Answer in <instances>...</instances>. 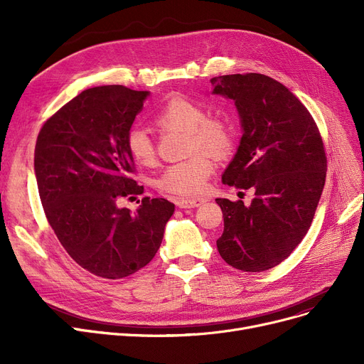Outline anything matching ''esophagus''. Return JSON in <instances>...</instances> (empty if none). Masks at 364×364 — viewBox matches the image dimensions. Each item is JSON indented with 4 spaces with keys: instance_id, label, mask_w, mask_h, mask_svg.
Masks as SVG:
<instances>
[{
    "instance_id": "34e87169",
    "label": "esophagus",
    "mask_w": 364,
    "mask_h": 364,
    "mask_svg": "<svg viewBox=\"0 0 364 364\" xmlns=\"http://www.w3.org/2000/svg\"><path fill=\"white\" fill-rule=\"evenodd\" d=\"M203 202H206V199H203V198H195V199H180V200H177V206H178V208H183V209L198 208V206H200Z\"/></svg>"
}]
</instances>
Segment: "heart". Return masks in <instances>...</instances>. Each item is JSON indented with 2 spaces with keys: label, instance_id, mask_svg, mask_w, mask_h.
Instances as JSON below:
<instances>
[{
  "label": "heart",
  "instance_id": "obj_1",
  "mask_svg": "<svg viewBox=\"0 0 364 364\" xmlns=\"http://www.w3.org/2000/svg\"><path fill=\"white\" fill-rule=\"evenodd\" d=\"M153 121L161 129L187 131V150L196 151L190 158L166 166L156 178V187L162 193L178 198L202 193L214 171V161L205 154L224 158L230 153L235 143L232 125L220 117H208L200 103L183 95H172L156 112ZM127 149L137 164L149 165L155 161V143L143 128H132L128 132ZM198 149L207 152H198Z\"/></svg>",
  "mask_w": 364,
  "mask_h": 364
}]
</instances>
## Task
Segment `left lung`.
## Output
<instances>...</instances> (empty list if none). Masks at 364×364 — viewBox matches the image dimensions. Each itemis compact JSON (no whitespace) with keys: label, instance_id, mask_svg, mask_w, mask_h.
I'll list each match as a JSON object with an SVG mask.
<instances>
[{"label":"left lung","instance_id":"obj_1","mask_svg":"<svg viewBox=\"0 0 364 364\" xmlns=\"http://www.w3.org/2000/svg\"><path fill=\"white\" fill-rule=\"evenodd\" d=\"M211 84L214 94L235 100L243 128L223 183L254 192L250 205L215 199L224 218L218 252L237 270L265 272L307 235L326 180V151L311 113L279 81L235 73Z\"/></svg>","mask_w":364,"mask_h":364}]
</instances>
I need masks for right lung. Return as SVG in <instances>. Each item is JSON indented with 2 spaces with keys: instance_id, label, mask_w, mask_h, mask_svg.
<instances>
[{
  "instance_id": "right-lung-1",
  "label": "right lung",
  "mask_w": 364,
  "mask_h": 364,
  "mask_svg": "<svg viewBox=\"0 0 364 364\" xmlns=\"http://www.w3.org/2000/svg\"><path fill=\"white\" fill-rule=\"evenodd\" d=\"M147 91L94 87L50 117L35 144V176L48 224L70 258L103 279L139 272L156 255L174 203L143 198L136 213L118 208L143 195L127 136Z\"/></svg>"
}]
</instances>
